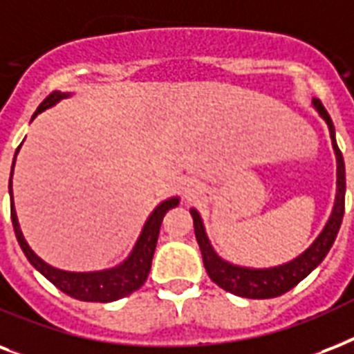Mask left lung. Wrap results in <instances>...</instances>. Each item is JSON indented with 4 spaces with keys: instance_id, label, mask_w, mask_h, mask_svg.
Returning <instances> with one entry per match:
<instances>
[{
    "instance_id": "1",
    "label": "left lung",
    "mask_w": 354,
    "mask_h": 354,
    "mask_svg": "<svg viewBox=\"0 0 354 354\" xmlns=\"http://www.w3.org/2000/svg\"><path fill=\"white\" fill-rule=\"evenodd\" d=\"M314 106L322 114L323 120L327 122L328 131H330V140H333L336 162H338V194H336V205H334L330 220L325 225L322 234L317 236L316 242L312 243L305 253L297 257L295 260H292V262H288V264L279 266V268H270V270H249V268H238V266L227 264L225 260H221L214 253V249L208 242L199 214L194 208L190 210L192 218H194V231H196L197 243H199V249H201L203 254L205 270H207L210 281L216 282L225 292H231V294L240 295V297H248V299H271V297H279V295L286 294L294 286H297L316 266L322 264L323 259L327 257V253L333 248L345 212V164L344 155H342L338 144H336L333 120L328 116V112L325 111L322 101L314 100Z\"/></svg>"
}]
</instances>
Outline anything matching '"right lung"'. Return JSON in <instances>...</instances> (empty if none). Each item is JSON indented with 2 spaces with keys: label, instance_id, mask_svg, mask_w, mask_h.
Wrapping results in <instances>:
<instances>
[{
  "label": "right lung",
  "instance_id": "obj_1",
  "mask_svg": "<svg viewBox=\"0 0 354 354\" xmlns=\"http://www.w3.org/2000/svg\"><path fill=\"white\" fill-rule=\"evenodd\" d=\"M66 97V94L60 92H51L46 100L40 103L37 112L32 114V118L46 111L48 106L53 103ZM20 149V147H18ZM16 149V153H18ZM16 160V155H15ZM15 168V162H12ZM12 177V174H10ZM9 194H10V220H12V227H15L16 240L20 243L21 251L26 253L27 260L48 279L51 284H55L60 292H64L66 295H70L73 299L79 301H94V303H111V301L122 299L125 295L133 294L136 290L147 281L149 270H151V260L155 248H157L158 232H160V223H162L164 214L168 212L169 208H174L179 205V199H168L162 205H158L155 208V212L149 216L144 231L140 234L138 242L134 245L133 253L129 257L122 266H118L114 270H105V271H94V273H70V271H60L55 270L51 266L38 259L37 254L32 253L27 242L21 236L20 225H18V218H16V210L12 207V186L9 180Z\"/></svg>",
  "mask_w": 354,
  "mask_h": 354
}]
</instances>
